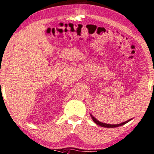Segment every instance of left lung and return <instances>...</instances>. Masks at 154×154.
Segmentation results:
<instances>
[{
  "label": "left lung",
  "instance_id": "obj_1",
  "mask_svg": "<svg viewBox=\"0 0 154 154\" xmlns=\"http://www.w3.org/2000/svg\"><path fill=\"white\" fill-rule=\"evenodd\" d=\"M90 116L91 118H92V120L94 122V123H96L97 125L100 126H102V127H105V128H116V127H119V126H123L125 124L128 123V122H130V120H132V118L130 119L129 120H127L124 122H122L121 124H105V123H103V122H99L98 119H96L94 117L92 114L90 113Z\"/></svg>",
  "mask_w": 154,
  "mask_h": 154
}]
</instances>
